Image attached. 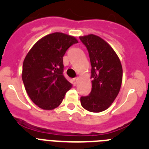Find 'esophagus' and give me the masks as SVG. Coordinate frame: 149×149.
<instances>
[{"instance_id":"obj_1","label":"esophagus","mask_w":149,"mask_h":149,"mask_svg":"<svg viewBox=\"0 0 149 149\" xmlns=\"http://www.w3.org/2000/svg\"><path fill=\"white\" fill-rule=\"evenodd\" d=\"M77 81H78V77H74V78H73L74 86H76V84H77Z\"/></svg>"}]
</instances>
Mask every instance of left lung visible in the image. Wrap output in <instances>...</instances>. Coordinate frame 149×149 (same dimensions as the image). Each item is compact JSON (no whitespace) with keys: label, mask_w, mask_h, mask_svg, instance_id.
I'll list each match as a JSON object with an SVG mask.
<instances>
[{"label":"left lung","mask_w":149,"mask_h":149,"mask_svg":"<svg viewBox=\"0 0 149 149\" xmlns=\"http://www.w3.org/2000/svg\"><path fill=\"white\" fill-rule=\"evenodd\" d=\"M88 50L90 59L92 91L82 96L81 103L84 109L100 113L112 104L120 90L122 67L119 56L108 43L98 36L89 34L80 36Z\"/></svg>","instance_id":"1"}]
</instances>
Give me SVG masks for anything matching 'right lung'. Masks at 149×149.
<instances>
[{"label": "right lung", "instance_id": "obj_1", "mask_svg": "<svg viewBox=\"0 0 149 149\" xmlns=\"http://www.w3.org/2000/svg\"><path fill=\"white\" fill-rule=\"evenodd\" d=\"M75 37L63 33L39 39L25 56L22 81L32 101L43 110H53L62 103L72 84L63 75V56Z\"/></svg>", "mask_w": 149, "mask_h": 149}]
</instances>
